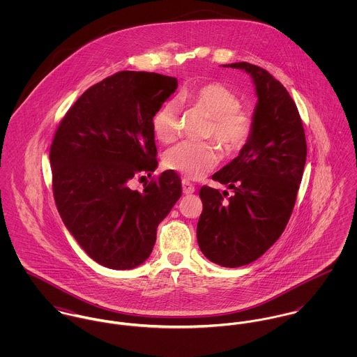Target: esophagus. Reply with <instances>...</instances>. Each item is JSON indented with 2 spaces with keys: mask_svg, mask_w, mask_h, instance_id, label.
<instances>
[{
  "mask_svg": "<svg viewBox=\"0 0 357 357\" xmlns=\"http://www.w3.org/2000/svg\"><path fill=\"white\" fill-rule=\"evenodd\" d=\"M181 184H183V192H184L185 195H190V194H194V192H195V187H194L190 181L183 180Z\"/></svg>",
  "mask_w": 357,
  "mask_h": 357,
  "instance_id": "34e87169",
  "label": "esophagus"
}]
</instances>
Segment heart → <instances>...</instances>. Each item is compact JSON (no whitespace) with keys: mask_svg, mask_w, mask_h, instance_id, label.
Returning <instances> with one entry per match:
<instances>
[{"mask_svg":"<svg viewBox=\"0 0 357 357\" xmlns=\"http://www.w3.org/2000/svg\"><path fill=\"white\" fill-rule=\"evenodd\" d=\"M181 102L204 111L210 116L206 137L214 139L225 153L241 151L249 142L253 130L252 115L241 108L239 96L220 82H207L184 92ZM153 130L165 144L178 136V111L174 102H163L153 115ZM220 160L214 143H181L163 156L166 169L190 180H199L211 172Z\"/></svg>","mask_w":357,"mask_h":357,"instance_id":"obj_1","label":"heart"}]
</instances>
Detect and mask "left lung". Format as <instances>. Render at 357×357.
Segmentation results:
<instances>
[{"label":"left lung","instance_id":"left-lung-1","mask_svg":"<svg viewBox=\"0 0 357 357\" xmlns=\"http://www.w3.org/2000/svg\"><path fill=\"white\" fill-rule=\"evenodd\" d=\"M250 74L257 104L253 130L239 155L213 174L228 192L204 185L197 227L204 257L227 268L248 265L283 234L297 199L306 160V140L297 105L266 70L246 63L224 64Z\"/></svg>","mask_w":357,"mask_h":357}]
</instances>
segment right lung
I'll return each mask as SVG.
<instances>
[{
	"mask_svg": "<svg viewBox=\"0 0 357 357\" xmlns=\"http://www.w3.org/2000/svg\"><path fill=\"white\" fill-rule=\"evenodd\" d=\"M176 89L174 77L119 71L84 92L54 133L50 159L60 217L85 253L109 269H132L150 257L159 222L181 197L172 170L143 192L129 187L158 166L153 115Z\"/></svg>",
	"mask_w": 357,
	"mask_h": 357,
	"instance_id": "add662e5",
	"label": "right lung"
}]
</instances>
